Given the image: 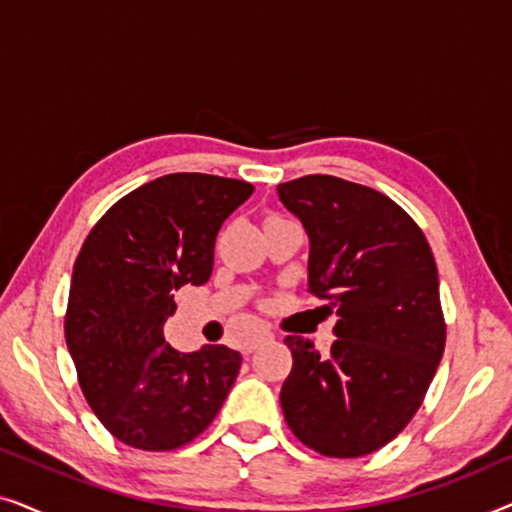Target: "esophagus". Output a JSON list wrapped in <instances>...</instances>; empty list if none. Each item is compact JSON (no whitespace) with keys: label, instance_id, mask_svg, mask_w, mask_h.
<instances>
[{"label":"esophagus","instance_id":"obj_1","mask_svg":"<svg viewBox=\"0 0 512 512\" xmlns=\"http://www.w3.org/2000/svg\"><path fill=\"white\" fill-rule=\"evenodd\" d=\"M268 340H272V333H268V331H258V333L251 335V338H249L247 342H244L242 352H244V354H251L258 345H263V342H268Z\"/></svg>","mask_w":512,"mask_h":512}]
</instances>
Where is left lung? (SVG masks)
<instances>
[{
  "instance_id": "obj_1",
  "label": "left lung",
  "mask_w": 512,
  "mask_h": 512,
  "mask_svg": "<svg viewBox=\"0 0 512 512\" xmlns=\"http://www.w3.org/2000/svg\"><path fill=\"white\" fill-rule=\"evenodd\" d=\"M277 193L310 237L307 291L338 317L331 354L284 340V419L324 457H363L408 426L443 359L436 261L422 228L375 188L307 174Z\"/></svg>"
}]
</instances>
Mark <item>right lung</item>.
<instances>
[{
	"instance_id": "1",
	"label": "right lung",
	"mask_w": 512,
	"mask_h": 512,
	"mask_svg": "<svg viewBox=\"0 0 512 512\" xmlns=\"http://www.w3.org/2000/svg\"><path fill=\"white\" fill-rule=\"evenodd\" d=\"M254 186L200 172L135 188L95 223L76 256L65 340L83 396L121 443L170 452L221 410L242 356L226 345L184 354L165 342L174 291L212 275L221 223Z\"/></svg>"
}]
</instances>
